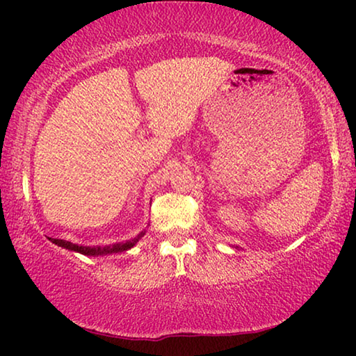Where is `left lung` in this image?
<instances>
[{"instance_id": "left-lung-1", "label": "left lung", "mask_w": 356, "mask_h": 356, "mask_svg": "<svg viewBox=\"0 0 356 356\" xmlns=\"http://www.w3.org/2000/svg\"><path fill=\"white\" fill-rule=\"evenodd\" d=\"M140 236H144V232H140L138 238H134V240H129L126 243H116V245H111V246H82V245H74V243L66 241V240H51V243H55L56 246L65 248L67 251L79 252V254H84V256H106V254H113V252H123V251L131 250V248L139 241Z\"/></svg>"}]
</instances>
